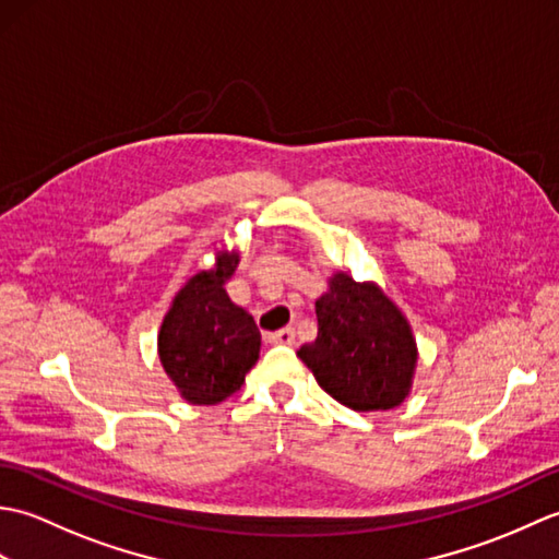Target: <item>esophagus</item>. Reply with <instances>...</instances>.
Instances as JSON below:
<instances>
[{
  "mask_svg": "<svg viewBox=\"0 0 559 559\" xmlns=\"http://www.w3.org/2000/svg\"><path fill=\"white\" fill-rule=\"evenodd\" d=\"M269 343H281V346H293L295 343V329H281V331H273V334H266Z\"/></svg>",
  "mask_w": 559,
  "mask_h": 559,
  "instance_id": "obj_1",
  "label": "esophagus"
}]
</instances>
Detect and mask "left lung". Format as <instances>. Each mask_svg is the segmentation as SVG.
Listing matches in <instances>:
<instances>
[{
  "label": "left lung",
  "mask_w": 559,
  "mask_h": 559,
  "mask_svg": "<svg viewBox=\"0 0 559 559\" xmlns=\"http://www.w3.org/2000/svg\"><path fill=\"white\" fill-rule=\"evenodd\" d=\"M314 310L317 338L298 358L319 386L358 413L401 406L413 386L418 346L394 300L377 283L336 271Z\"/></svg>",
  "instance_id": "left-lung-1"
}]
</instances>
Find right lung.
I'll list each match as a JSON object with an SVG mask.
<instances>
[{"instance_id":"right-lung-1","label":"right lung","mask_w":559,"mask_h":559,"mask_svg":"<svg viewBox=\"0 0 559 559\" xmlns=\"http://www.w3.org/2000/svg\"><path fill=\"white\" fill-rule=\"evenodd\" d=\"M237 261L240 254L225 249L216 266L194 273L177 290L158 331L163 370L194 406H213L233 396L259 360L261 334L254 317L223 288Z\"/></svg>"}]
</instances>
